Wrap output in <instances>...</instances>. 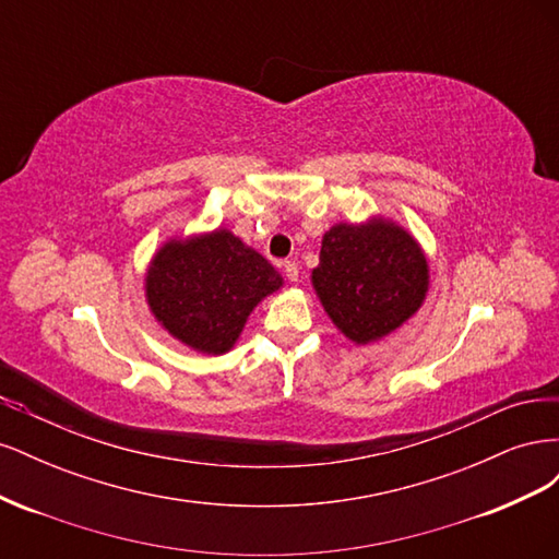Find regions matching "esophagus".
<instances>
[{
    "label": "esophagus",
    "instance_id": "34e87169",
    "mask_svg": "<svg viewBox=\"0 0 559 559\" xmlns=\"http://www.w3.org/2000/svg\"><path fill=\"white\" fill-rule=\"evenodd\" d=\"M282 270H284L286 280H289V282H298V265H296L294 261H284V263H282Z\"/></svg>",
    "mask_w": 559,
    "mask_h": 559
}]
</instances>
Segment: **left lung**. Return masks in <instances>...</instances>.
Segmentation results:
<instances>
[{
    "label": "left lung",
    "instance_id": "obj_1",
    "mask_svg": "<svg viewBox=\"0 0 559 559\" xmlns=\"http://www.w3.org/2000/svg\"><path fill=\"white\" fill-rule=\"evenodd\" d=\"M310 280L335 329L354 345H370L417 314L429 294V261L413 233L373 214L324 233Z\"/></svg>",
    "mask_w": 559,
    "mask_h": 559
}]
</instances>
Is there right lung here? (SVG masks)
<instances>
[{"instance_id":"1","label":"right lung","mask_w":559,"mask_h":559,"mask_svg":"<svg viewBox=\"0 0 559 559\" xmlns=\"http://www.w3.org/2000/svg\"><path fill=\"white\" fill-rule=\"evenodd\" d=\"M282 275L228 228L167 238L144 273L148 312L175 341L200 354H226L249 314L282 289Z\"/></svg>"}]
</instances>
